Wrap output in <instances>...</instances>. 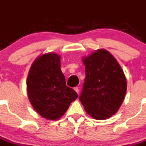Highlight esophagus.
I'll list each match as a JSON object with an SVG mask.
<instances>
[{"mask_svg": "<svg viewBox=\"0 0 146 146\" xmlns=\"http://www.w3.org/2000/svg\"><path fill=\"white\" fill-rule=\"evenodd\" d=\"M74 90H75V91L76 92L77 94H79V88H78V87H76V88H74Z\"/></svg>", "mask_w": 146, "mask_h": 146, "instance_id": "34e87169", "label": "esophagus"}]
</instances>
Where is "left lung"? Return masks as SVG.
Instances as JSON below:
<instances>
[{
  "label": "left lung",
  "mask_w": 146,
  "mask_h": 146,
  "mask_svg": "<svg viewBox=\"0 0 146 146\" xmlns=\"http://www.w3.org/2000/svg\"><path fill=\"white\" fill-rule=\"evenodd\" d=\"M85 79L79 100L88 114L98 120L112 117L125 99L127 82L116 58L105 49L82 58Z\"/></svg>",
  "instance_id": "left-lung-1"
}]
</instances>
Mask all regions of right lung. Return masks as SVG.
Returning <instances> with one entry per match:
<instances>
[{
	"mask_svg": "<svg viewBox=\"0 0 146 146\" xmlns=\"http://www.w3.org/2000/svg\"><path fill=\"white\" fill-rule=\"evenodd\" d=\"M61 58L54 52L39 56L32 64L27 81V90L31 105L40 116L56 120L63 116L76 92L66 85L61 70Z\"/></svg>",
	"mask_w": 146,
	"mask_h": 146,
	"instance_id": "add662e5",
	"label": "right lung"
}]
</instances>
